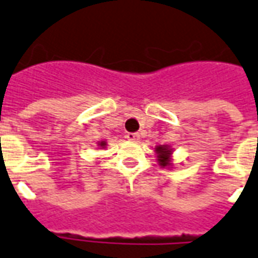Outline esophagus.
<instances>
[{"mask_svg": "<svg viewBox=\"0 0 258 258\" xmlns=\"http://www.w3.org/2000/svg\"><path fill=\"white\" fill-rule=\"evenodd\" d=\"M127 140L131 141V142H138L140 141V134H137V133H128L127 134Z\"/></svg>", "mask_w": 258, "mask_h": 258, "instance_id": "1", "label": "esophagus"}]
</instances>
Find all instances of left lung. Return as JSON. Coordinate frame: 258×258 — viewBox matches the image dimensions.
<instances>
[{
	"instance_id": "obj_1",
	"label": "left lung",
	"mask_w": 258,
	"mask_h": 258,
	"mask_svg": "<svg viewBox=\"0 0 258 258\" xmlns=\"http://www.w3.org/2000/svg\"><path fill=\"white\" fill-rule=\"evenodd\" d=\"M155 152L157 155V162L159 166L162 167H170L171 163V155H173V149L168 145H159L155 148Z\"/></svg>"
}]
</instances>
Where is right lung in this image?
I'll use <instances>...</instances> for the list:
<instances>
[{"label":"right lung","mask_w":258,"mask_h":258,"mask_svg":"<svg viewBox=\"0 0 258 258\" xmlns=\"http://www.w3.org/2000/svg\"><path fill=\"white\" fill-rule=\"evenodd\" d=\"M98 146H101V148H105V146H106V141H101V142H98Z\"/></svg>","instance_id":"right-lung-1"}]
</instances>
